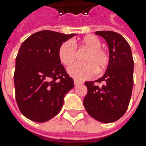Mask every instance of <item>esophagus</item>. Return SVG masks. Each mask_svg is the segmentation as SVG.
<instances>
[{"label": "esophagus", "mask_w": 146, "mask_h": 146, "mask_svg": "<svg viewBox=\"0 0 146 146\" xmlns=\"http://www.w3.org/2000/svg\"><path fill=\"white\" fill-rule=\"evenodd\" d=\"M74 84H75V85H80V84H81L83 83H82L81 81L77 80H74Z\"/></svg>", "instance_id": "obj_1"}]
</instances>
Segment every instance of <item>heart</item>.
I'll list each match as a JSON object with an SVG mask.
<instances>
[{
	"mask_svg": "<svg viewBox=\"0 0 146 146\" xmlns=\"http://www.w3.org/2000/svg\"><path fill=\"white\" fill-rule=\"evenodd\" d=\"M80 46L88 48L84 62L77 63L68 68V73L76 80H84L93 77L96 72H102L106 69L110 62L108 53L101 48V40L93 35L84 37L80 43ZM58 58L61 62L66 66L72 64L76 58V44L71 40H66L61 44L58 48Z\"/></svg>",
	"mask_w": 146,
	"mask_h": 146,
	"instance_id": "obj_1",
	"label": "heart"
}]
</instances>
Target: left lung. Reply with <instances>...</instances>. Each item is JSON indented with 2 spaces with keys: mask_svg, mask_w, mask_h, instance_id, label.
<instances>
[{
  "mask_svg": "<svg viewBox=\"0 0 146 146\" xmlns=\"http://www.w3.org/2000/svg\"><path fill=\"white\" fill-rule=\"evenodd\" d=\"M109 47L110 62L104 76L96 81L85 82L88 93L84 106L88 114L102 123H112L125 114L133 88L134 62L128 43L120 34L100 31ZM95 82H103L98 86Z\"/></svg>",
  "mask_w": 146,
  "mask_h": 146,
  "instance_id": "obj_1",
  "label": "left lung"
}]
</instances>
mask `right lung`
<instances>
[{
  "mask_svg": "<svg viewBox=\"0 0 146 146\" xmlns=\"http://www.w3.org/2000/svg\"><path fill=\"white\" fill-rule=\"evenodd\" d=\"M76 34L40 31L21 44L14 81L20 111L30 120L44 123L58 114L64 97L74 87L58 58L61 44Z\"/></svg>",
  "mask_w": 146,
  "mask_h": 146,
  "instance_id": "add662e5",
  "label": "right lung"
}]
</instances>
